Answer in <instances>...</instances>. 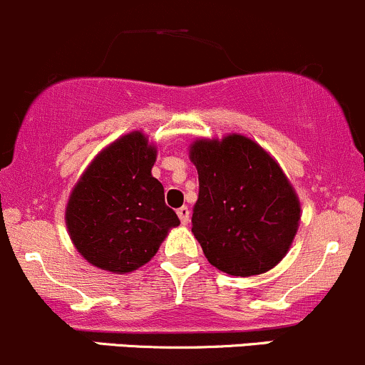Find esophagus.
Returning <instances> with one entry per match:
<instances>
[{
    "mask_svg": "<svg viewBox=\"0 0 365 365\" xmlns=\"http://www.w3.org/2000/svg\"><path fill=\"white\" fill-rule=\"evenodd\" d=\"M178 216L179 220H181V223L186 225L187 221H190V209H187L186 205H182V207L178 209Z\"/></svg>",
    "mask_w": 365,
    "mask_h": 365,
    "instance_id": "1",
    "label": "esophagus"
}]
</instances>
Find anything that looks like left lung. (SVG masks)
I'll use <instances>...</instances> for the list:
<instances>
[{"label": "left lung", "instance_id": "left-lung-1", "mask_svg": "<svg viewBox=\"0 0 365 365\" xmlns=\"http://www.w3.org/2000/svg\"><path fill=\"white\" fill-rule=\"evenodd\" d=\"M193 235L210 265L230 276H257L279 264L297 234L300 204L279 165L242 135L197 140Z\"/></svg>", "mask_w": 365, "mask_h": 365}]
</instances>
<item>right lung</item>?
I'll list each match as a JSON object with an SVG mask.
<instances>
[{"label":"right lung","instance_id":"1","mask_svg":"<svg viewBox=\"0 0 365 365\" xmlns=\"http://www.w3.org/2000/svg\"><path fill=\"white\" fill-rule=\"evenodd\" d=\"M155 145L140 131L125 135L95 158L66 207L78 253L110 272H131L151 260L179 217L153 178Z\"/></svg>","mask_w":365,"mask_h":365}]
</instances>
